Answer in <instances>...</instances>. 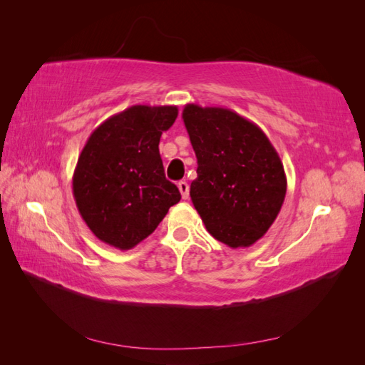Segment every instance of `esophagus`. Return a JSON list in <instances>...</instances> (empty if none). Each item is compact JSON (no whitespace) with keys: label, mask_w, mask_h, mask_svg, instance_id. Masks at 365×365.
<instances>
[{"label":"esophagus","mask_w":365,"mask_h":365,"mask_svg":"<svg viewBox=\"0 0 365 365\" xmlns=\"http://www.w3.org/2000/svg\"><path fill=\"white\" fill-rule=\"evenodd\" d=\"M178 189L181 192L182 200H189V184H187L185 181H180L178 182Z\"/></svg>","instance_id":"1"}]
</instances>
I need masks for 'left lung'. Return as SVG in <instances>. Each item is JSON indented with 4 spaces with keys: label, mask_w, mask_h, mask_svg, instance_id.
Returning a JSON list of instances; mask_svg holds the SVG:
<instances>
[{
    "label": "left lung",
    "mask_w": 365,
    "mask_h": 365,
    "mask_svg": "<svg viewBox=\"0 0 365 365\" xmlns=\"http://www.w3.org/2000/svg\"><path fill=\"white\" fill-rule=\"evenodd\" d=\"M182 120L197 158L192 202L208 233L251 247L272 225L286 195L277 150L252 121L227 108L189 103Z\"/></svg>",
    "instance_id": "obj_1"
}]
</instances>
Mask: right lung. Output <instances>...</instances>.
Returning a JSON list of instances; mask_svg holds the SVG:
<instances>
[{
  "label": "right lung",
  "instance_id": "right-lung-1",
  "mask_svg": "<svg viewBox=\"0 0 365 365\" xmlns=\"http://www.w3.org/2000/svg\"><path fill=\"white\" fill-rule=\"evenodd\" d=\"M176 117V106L134 105L105 120L88 138L74 169L73 195L85 224L105 244L134 248L180 202L158 149Z\"/></svg>",
  "mask_w": 365,
  "mask_h": 365
}]
</instances>
